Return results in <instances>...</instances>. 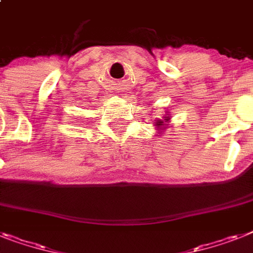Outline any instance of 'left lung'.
Listing matches in <instances>:
<instances>
[{
	"mask_svg": "<svg viewBox=\"0 0 253 253\" xmlns=\"http://www.w3.org/2000/svg\"><path fill=\"white\" fill-rule=\"evenodd\" d=\"M166 118H167V119H164V120H166V122H168L169 118H168V116H166ZM162 124H163L162 120H158V122H156V125H159V126H160V125H162Z\"/></svg>",
	"mask_w": 253,
	"mask_h": 253,
	"instance_id": "1",
	"label": "left lung"
}]
</instances>
